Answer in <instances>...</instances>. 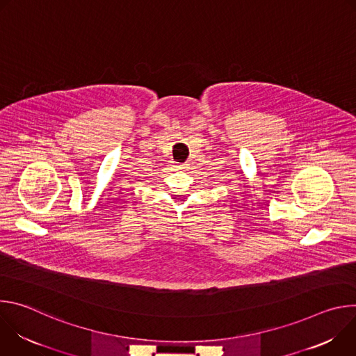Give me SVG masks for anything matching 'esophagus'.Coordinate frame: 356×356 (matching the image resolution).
Returning a JSON list of instances; mask_svg holds the SVG:
<instances>
[{"mask_svg": "<svg viewBox=\"0 0 356 356\" xmlns=\"http://www.w3.org/2000/svg\"><path fill=\"white\" fill-rule=\"evenodd\" d=\"M177 169H187V165H186V163H181V165H179Z\"/></svg>", "mask_w": 356, "mask_h": 356, "instance_id": "esophagus-1", "label": "esophagus"}]
</instances>
